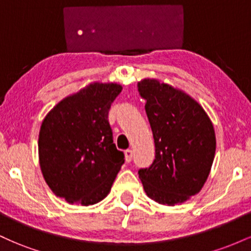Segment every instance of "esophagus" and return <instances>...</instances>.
I'll return each instance as SVG.
<instances>
[{
    "mask_svg": "<svg viewBox=\"0 0 251 251\" xmlns=\"http://www.w3.org/2000/svg\"><path fill=\"white\" fill-rule=\"evenodd\" d=\"M132 157H133V151L132 150H126L125 151V160L129 163L132 160Z\"/></svg>",
    "mask_w": 251,
    "mask_h": 251,
    "instance_id": "esophagus-1",
    "label": "esophagus"
}]
</instances>
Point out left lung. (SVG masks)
Masks as SVG:
<instances>
[{
	"label": "left lung",
	"mask_w": 251,
	"mask_h": 251,
	"mask_svg": "<svg viewBox=\"0 0 251 251\" xmlns=\"http://www.w3.org/2000/svg\"><path fill=\"white\" fill-rule=\"evenodd\" d=\"M153 133L155 157L138 171L144 190L159 204L184 203L208 179L216 151L214 125L185 92L157 79L138 82Z\"/></svg>",
	"instance_id": "1"
}]
</instances>
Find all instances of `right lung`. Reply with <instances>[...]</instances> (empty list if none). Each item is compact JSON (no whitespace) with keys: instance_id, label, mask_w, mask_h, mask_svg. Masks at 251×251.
I'll return each mask as SVG.
<instances>
[{"instance_id":"add662e5","label":"right lung","mask_w":251,"mask_h":251,"mask_svg":"<svg viewBox=\"0 0 251 251\" xmlns=\"http://www.w3.org/2000/svg\"><path fill=\"white\" fill-rule=\"evenodd\" d=\"M123 87L93 82L66 97L48 112L39 133L43 178L70 204L93 205L111 191L125 162L113 144L111 103Z\"/></svg>"}]
</instances>
